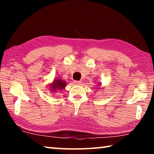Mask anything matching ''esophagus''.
<instances>
[{
  "mask_svg": "<svg viewBox=\"0 0 154 154\" xmlns=\"http://www.w3.org/2000/svg\"><path fill=\"white\" fill-rule=\"evenodd\" d=\"M74 83L75 85H82V82H79V81H74Z\"/></svg>",
  "mask_w": 154,
  "mask_h": 154,
  "instance_id": "1",
  "label": "esophagus"
}]
</instances>
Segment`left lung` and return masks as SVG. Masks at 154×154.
Returning a JSON list of instances; mask_svg holds the SVG:
<instances>
[{
  "label": "left lung",
  "mask_w": 154,
  "mask_h": 154,
  "mask_svg": "<svg viewBox=\"0 0 154 154\" xmlns=\"http://www.w3.org/2000/svg\"><path fill=\"white\" fill-rule=\"evenodd\" d=\"M99 86H101V85L100 84V85H97V86H96V88H98V87H99Z\"/></svg>",
  "instance_id": "left-lung-1"
}]
</instances>
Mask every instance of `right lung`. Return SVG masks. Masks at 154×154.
I'll use <instances>...</instances> for the list:
<instances>
[{"instance_id":"right-lung-1","label":"right lung","mask_w":154,"mask_h":154,"mask_svg":"<svg viewBox=\"0 0 154 154\" xmlns=\"http://www.w3.org/2000/svg\"><path fill=\"white\" fill-rule=\"evenodd\" d=\"M67 82H65L64 79H62L60 77H56L52 81L51 83L48 84V90L50 91L52 94H56L58 91H62L65 89L66 86Z\"/></svg>"}]
</instances>
